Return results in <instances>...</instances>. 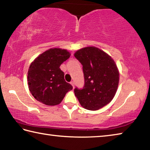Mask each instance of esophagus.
<instances>
[{"label":"esophagus","mask_w":150,"mask_h":150,"mask_svg":"<svg viewBox=\"0 0 150 150\" xmlns=\"http://www.w3.org/2000/svg\"><path fill=\"white\" fill-rule=\"evenodd\" d=\"M70 83H71V85L73 86V88H74V85H75L74 81H71V82H70Z\"/></svg>","instance_id":"34e87169"}]
</instances>
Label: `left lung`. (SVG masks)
Here are the masks:
<instances>
[{"label": "left lung", "instance_id": "1", "mask_svg": "<svg viewBox=\"0 0 150 150\" xmlns=\"http://www.w3.org/2000/svg\"><path fill=\"white\" fill-rule=\"evenodd\" d=\"M83 65L85 84L74 93L81 105L96 110L107 105L115 96L119 83L118 68L112 57L96 47L82 48L75 53Z\"/></svg>", "mask_w": 150, "mask_h": 150}]
</instances>
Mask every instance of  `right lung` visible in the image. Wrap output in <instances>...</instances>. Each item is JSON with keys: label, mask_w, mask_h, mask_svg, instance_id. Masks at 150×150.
I'll return each mask as SVG.
<instances>
[{"label": "right lung", "mask_w": 150, "mask_h": 150, "mask_svg": "<svg viewBox=\"0 0 150 150\" xmlns=\"http://www.w3.org/2000/svg\"><path fill=\"white\" fill-rule=\"evenodd\" d=\"M66 50L51 48L40 54L30 65L28 84L30 93L38 101L44 105L55 106L62 102L71 85L64 79L60 65L69 59Z\"/></svg>", "instance_id": "right-lung-1"}]
</instances>
